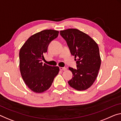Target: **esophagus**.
I'll return each mask as SVG.
<instances>
[{
    "instance_id": "1",
    "label": "esophagus",
    "mask_w": 121,
    "mask_h": 121,
    "mask_svg": "<svg viewBox=\"0 0 121 121\" xmlns=\"http://www.w3.org/2000/svg\"><path fill=\"white\" fill-rule=\"evenodd\" d=\"M60 70L65 71L67 70V68L66 67H60Z\"/></svg>"
}]
</instances>
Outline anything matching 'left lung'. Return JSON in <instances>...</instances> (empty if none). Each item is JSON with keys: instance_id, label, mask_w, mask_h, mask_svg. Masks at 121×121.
<instances>
[{"instance_id": "1", "label": "left lung", "mask_w": 121, "mask_h": 121, "mask_svg": "<svg viewBox=\"0 0 121 121\" xmlns=\"http://www.w3.org/2000/svg\"><path fill=\"white\" fill-rule=\"evenodd\" d=\"M60 33L76 61L77 68L69 67L73 77L68 83L78 91L87 89L95 81L100 68L98 45L91 37L78 29L69 28L61 30Z\"/></svg>"}]
</instances>
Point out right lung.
Wrapping results in <instances>:
<instances>
[{"label":"right lung","mask_w":121,"mask_h":121,"mask_svg":"<svg viewBox=\"0 0 121 121\" xmlns=\"http://www.w3.org/2000/svg\"><path fill=\"white\" fill-rule=\"evenodd\" d=\"M59 31L46 30L28 38L19 52V66L22 79L35 93L48 89L59 72L57 66H51L41 62L51 42L58 36Z\"/></svg>","instance_id":"add662e5"}]
</instances>
